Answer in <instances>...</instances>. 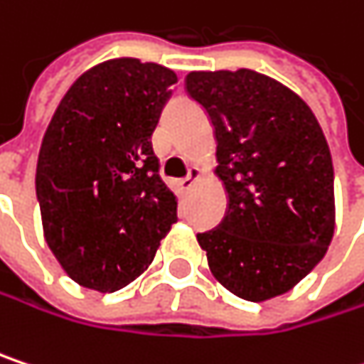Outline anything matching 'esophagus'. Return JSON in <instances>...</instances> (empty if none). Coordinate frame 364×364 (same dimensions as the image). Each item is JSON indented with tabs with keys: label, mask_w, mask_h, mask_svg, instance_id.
<instances>
[{
	"label": "esophagus",
	"mask_w": 364,
	"mask_h": 364,
	"mask_svg": "<svg viewBox=\"0 0 364 364\" xmlns=\"http://www.w3.org/2000/svg\"><path fill=\"white\" fill-rule=\"evenodd\" d=\"M200 175H202V173H200V168H198V166H191V168H189V173H187V177H183V179H179V181H177L179 189H181V191L191 189V185L200 179Z\"/></svg>",
	"instance_id": "1"
}]
</instances>
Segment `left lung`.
Returning <instances> with one entry per match:
<instances>
[{
    "label": "left lung",
    "instance_id": "1",
    "mask_svg": "<svg viewBox=\"0 0 364 364\" xmlns=\"http://www.w3.org/2000/svg\"><path fill=\"white\" fill-rule=\"evenodd\" d=\"M187 95L215 127L227 213L198 233L216 279L262 302L289 291L333 237V164L318 120L279 81L240 68L189 73Z\"/></svg>",
    "mask_w": 364,
    "mask_h": 364
}]
</instances>
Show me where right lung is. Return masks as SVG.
<instances>
[{
	"mask_svg": "<svg viewBox=\"0 0 364 364\" xmlns=\"http://www.w3.org/2000/svg\"><path fill=\"white\" fill-rule=\"evenodd\" d=\"M177 75L137 58L81 75L51 116L35 189L46 242L79 285L104 294L137 279L177 223L151 133Z\"/></svg>",
	"mask_w": 364,
	"mask_h": 364,
	"instance_id": "right-lung-1",
	"label": "right lung"
}]
</instances>
